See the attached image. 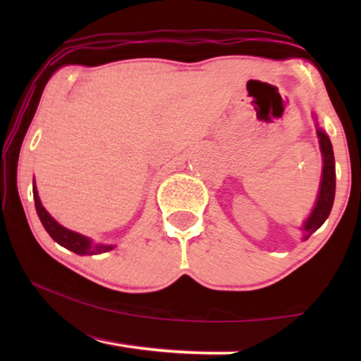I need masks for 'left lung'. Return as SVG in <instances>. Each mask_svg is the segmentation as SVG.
Here are the masks:
<instances>
[{
	"mask_svg": "<svg viewBox=\"0 0 361 361\" xmlns=\"http://www.w3.org/2000/svg\"><path fill=\"white\" fill-rule=\"evenodd\" d=\"M320 151H322L324 157V171H322V182H320V192L317 204H315L312 214L304 224V240H307L315 230L320 228L327 216L330 215L334 205L335 197V159H334V149L332 142H330L329 136L325 135L322 130H317Z\"/></svg>",
	"mask_w": 361,
	"mask_h": 361,
	"instance_id": "left-lung-1",
	"label": "left lung"
}]
</instances>
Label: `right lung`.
Listing matches in <instances>:
<instances>
[{
    "mask_svg": "<svg viewBox=\"0 0 361 361\" xmlns=\"http://www.w3.org/2000/svg\"><path fill=\"white\" fill-rule=\"evenodd\" d=\"M32 194H34V202H36L37 215L42 221L44 228H46L47 233L51 235V238L56 240L59 245L63 246V248L71 250L77 255H100V253H105V251L113 250L111 245H93L92 240L87 238V236L78 235L75 231L63 228V226L59 225L57 221L47 214V210L42 207L41 200H39L36 185L32 187Z\"/></svg>",
    "mask_w": 361,
    "mask_h": 361,
    "instance_id": "obj_1",
    "label": "right lung"
}]
</instances>
